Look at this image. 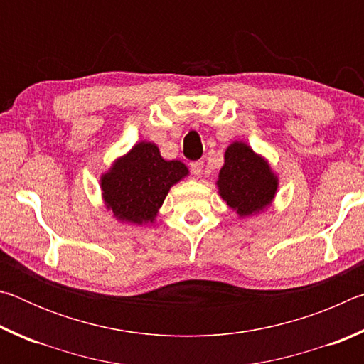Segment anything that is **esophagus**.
Wrapping results in <instances>:
<instances>
[{
    "mask_svg": "<svg viewBox=\"0 0 364 364\" xmlns=\"http://www.w3.org/2000/svg\"><path fill=\"white\" fill-rule=\"evenodd\" d=\"M191 171H193L196 176L202 175V171H204V162H202V160H196V162H191Z\"/></svg>",
    "mask_w": 364,
    "mask_h": 364,
    "instance_id": "esophagus-1",
    "label": "esophagus"
}]
</instances>
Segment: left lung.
<instances>
[{
  "label": "left lung",
  "mask_w": 364,
  "mask_h": 364,
  "mask_svg": "<svg viewBox=\"0 0 364 364\" xmlns=\"http://www.w3.org/2000/svg\"><path fill=\"white\" fill-rule=\"evenodd\" d=\"M279 180L268 160L242 141L225 151V164L217 180L218 194L239 217H252L273 204Z\"/></svg>",
  "instance_id": "1"
}]
</instances>
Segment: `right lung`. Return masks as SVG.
I'll return each instance as SVG.
<instances>
[{
  "mask_svg": "<svg viewBox=\"0 0 364 364\" xmlns=\"http://www.w3.org/2000/svg\"><path fill=\"white\" fill-rule=\"evenodd\" d=\"M188 175L180 160H165L156 144L141 141L101 175L104 205L120 223H154L170 188Z\"/></svg>",
  "mask_w": 364,
  "mask_h": 364,
  "instance_id": "1",
  "label": "right lung"
}]
</instances>
